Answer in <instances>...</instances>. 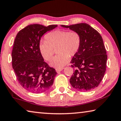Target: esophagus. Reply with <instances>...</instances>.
<instances>
[{
  "instance_id": "esophagus-1",
  "label": "esophagus",
  "mask_w": 121,
  "mask_h": 121,
  "mask_svg": "<svg viewBox=\"0 0 121 121\" xmlns=\"http://www.w3.org/2000/svg\"><path fill=\"white\" fill-rule=\"evenodd\" d=\"M63 70V68H60V69H56V71L58 73H60V71H61Z\"/></svg>"
}]
</instances>
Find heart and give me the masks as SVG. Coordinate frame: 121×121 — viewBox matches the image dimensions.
Masks as SVG:
<instances>
[{"mask_svg":"<svg viewBox=\"0 0 121 121\" xmlns=\"http://www.w3.org/2000/svg\"><path fill=\"white\" fill-rule=\"evenodd\" d=\"M46 40H42L38 48L41 55L46 61L52 59L53 48H56L59 54L51 61L50 65L56 69L62 68L69 62V56L76 53L81 45V36L77 31L56 30L46 34Z\"/></svg>","mask_w":121,"mask_h":121,"instance_id":"obj_1","label":"heart"}]
</instances>
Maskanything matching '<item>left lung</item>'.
<instances>
[{
	"mask_svg": "<svg viewBox=\"0 0 121 121\" xmlns=\"http://www.w3.org/2000/svg\"><path fill=\"white\" fill-rule=\"evenodd\" d=\"M61 26L77 31L81 36L80 48L70 62L75 69L70 79L71 86L81 91L94 89L101 82L106 70L107 55L101 36L87 23Z\"/></svg>",
	"mask_w": 121,
	"mask_h": 121,
	"instance_id": "left-lung-1",
	"label": "left lung"
}]
</instances>
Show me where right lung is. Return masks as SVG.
<instances>
[{"instance_id": "add662e5", "label": "right lung", "mask_w": 121, "mask_h": 121, "mask_svg": "<svg viewBox=\"0 0 121 121\" xmlns=\"http://www.w3.org/2000/svg\"><path fill=\"white\" fill-rule=\"evenodd\" d=\"M30 24L18 32L12 52V67L20 84L32 93H42L53 85L56 72L48 66L39 50L41 37L57 27Z\"/></svg>"}]
</instances>
